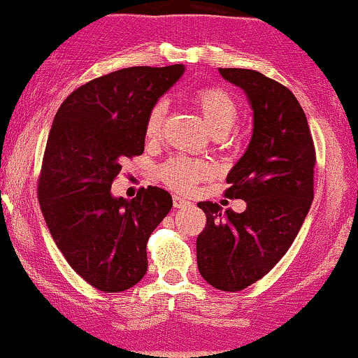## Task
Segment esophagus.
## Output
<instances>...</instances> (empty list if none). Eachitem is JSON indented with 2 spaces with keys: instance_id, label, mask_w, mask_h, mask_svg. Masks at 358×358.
Masks as SVG:
<instances>
[{
  "instance_id": "esophagus-1",
  "label": "esophagus",
  "mask_w": 358,
  "mask_h": 358,
  "mask_svg": "<svg viewBox=\"0 0 358 358\" xmlns=\"http://www.w3.org/2000/svg\"><path fill=\"white\" fill-rule=\"evenodd\" d=\"M173 203H174V208H182V207H185V205H189V200L180 197V195H174Z\"/></svg>"
}]
</instances>
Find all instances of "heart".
<instances>
[{"mask_svg": "<svg viewBox=\"0 0 358 358\" xmlns=\"http://www.w3.org/2000/svg\"><path fill=\"white\" fill-rule=\"evenodd\" d=\"M195 109L203 117L210 131L217 136L218 141H227L229 131L236 125L239 117V107L234 97L218 86H202L190 96ZM168 106L164 101L156 102L148 112L145 122L146 140L155 141L163 131ZM212 169L207 163L200 159L187 158V156H173L158 168V176L169 189L180 194L192 192L200 180L210 178Z\"/></svg>", "mask_w": 358, "mask_h": 358, "instance_id": "1", "label": "heart"}]
</instances>
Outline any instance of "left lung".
I'll return each instance as SVG.
<instances>
[{
    "label": "left lung",
    "mask_w": 358,
    "mask_h": 358,
    "mask_svg": "<svg viewBox=\"0 0 358 358\" xmlns=\"http://www.w3.org/2000/svg\"><path fill=\"white\" fill-rule=\"evenodd\" d=\"M244 90L254 110L252 138L229 171L224 197L246 202L243 213L199 202L207 224L197 238L205 282L239 292L275 267L295 241L315 197L316 150L300 102L287 86L262 73L220 68Z\"/></svg>",
    "instance_id": "8db88e82"
}]
</instances>
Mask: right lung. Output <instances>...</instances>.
<instances>
[{
    "instance_id": "1",
    "label": "right lung",
    "mask_w": 358,
    "mask_h": 358,
    "mask_svg": "<svg viewBox=\"0 0 358 358\" xmlns=\"http://www.w3.org/2000/svg\"><path fill=\"white\" fill-rule=\"evenodd\" d=\"M182 65L131 66L91 80L63 101L48 134L37 199L66 262L97 290L136 285L148 268L146 243L173 207L164 189L112 197L125 158L145 150V122Z\"/></svg>"
}]
</instances>
